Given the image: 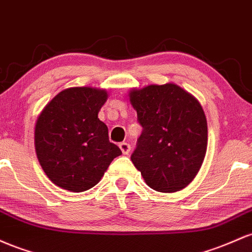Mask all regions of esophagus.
I'll list each match as a JSON object with an SVG mask.
<instances>
[{"instance_id": "34e87169", "label": "esophagus", "mask_w": 252, "mask_h": 252, "mask_svg": "<svg viewBox=\"0 0 252 252\" xmlns=\"http://www.w3.org/2000/svg\"><path fill=\"white\" fill-rule=\"evenodd\" d=\"M119 148H120V150L123 151L124 155H128L129 150H131V145H129V144H127V143H120Z\"/></svg>"}]
</instances>
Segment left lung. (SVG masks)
<instances>
[{"instance_id": "obj_1", "label": "left lung", "mask_w": 252, "mask_h": 252, "mask_svg": "<svg viewBox=\"0 0 252 252\" xmlns=\"http://www.w3.org/2000/svg\"><path fill=\"white\" fill-rule=\"evenodd\" d=\"M143 127L131 156L150 188L174 193L187 187L207 150V120L199 101L172 83L129 93Z\"/></svg>"}]
</instances>
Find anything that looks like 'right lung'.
Listing matches in <instances>:
<instances>
[{"mask_svg":"<svg viewBox=\"0 0 252 252\" xmlns=\"http://www.w3.org/2000/svg\"><path fill=\"white\" fill-rule=\"evenodd\" d=\"M107 92L78 87L61 92L39 115L36 157L47 177L66 190H88L123 152L109 141L108 128L97 118Z\"/></svg>","mask_w":252,"mask_h":252,"instance_id":"right-lung-1","label":"right lung"}]
</instances>
